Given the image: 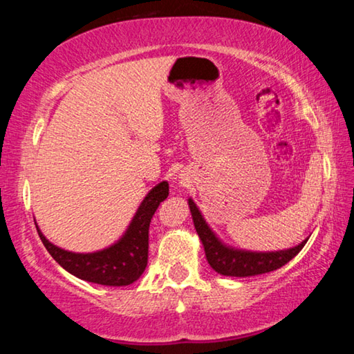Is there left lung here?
I'll return each mask as SVG.
<instances>
[{"label": "left lung", "mask_w": 354, "mask_h": 354, "mask_svg": "<svg viewBox=\"0 0 354 354\" xmlns=\"http://www.w3.org/2000/svg\"><path fill=\"white\" fill-rule=\"evenodd\" d=\"M189 207L192 212V218H194L195 230L198 232L203 247H205L209 266L217 273L223 274V277L245 278L278 270V268L286 266L292 257H295L308 242L306 239V241H303L293 248L266 251V253L231 248L214 234V231L209 227L206 220L203 218L200 209L196 207L192 198H189Z\"/></svg>", "instance_id": "1"}]
</instances>
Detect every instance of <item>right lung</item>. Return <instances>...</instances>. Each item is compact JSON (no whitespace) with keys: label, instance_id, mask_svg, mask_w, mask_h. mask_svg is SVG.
<instances>
[{"label":"right lung","instance_id":"1","mask_svg":"<svg viewBox=\"0 0 354 354\" xmlns=\"http://www.w3.org/2000/svg\"><path fill=\"white\" fill-rule=\"evenodd\" d=\"M167 196H169V183H159L148 192L122 239L111 247L95 253H73L59 248L41 234L37 225L35 226L53 259L76 278L101 286H129L145 272L149 223L156 209Z\"/></svg>","mask_w":354,"mask_h":354}]
</instances>
